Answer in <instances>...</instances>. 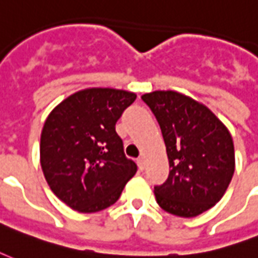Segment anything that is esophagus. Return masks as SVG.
Here are the masks:
<instances>
[{
	"instance_id": "obj_1",
	"label": "esophagus",
	"mask_w": 258,
	"mask_h": 258,
	"mask_svg": "<svg viewBox=\"0 0 258 258\" xmlns=\"http://www.w3.org/2000/svg\"><path fill=\"white\" fill-rule=\"evenodd\" d=\"M137 164H138V167H139V169H141V171H144L145 169V157H142V156H141V157L138 158V160H137Z\"/></svg>"
}]
</instances>
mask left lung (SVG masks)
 <instances>
[{"mask_svg": "<svg viewBox=\"0 0 258 258\" xmlns=\"http://www.w3.org/2000/svg\"><path fill=\"white\" fill-rule=\"evenodd\" d=\"M142 100L163 133L169 175L154 186L164 211L196 217L224 196L235 169L230 131L205 105L176 91H153Z\"/></svg>", "mask_w": 258, "mask_h": 258, "instance_id": "obj_1", "label": "left lung"}]
</instances>
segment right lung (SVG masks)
Wrapping results in <instances>:
<instances>
[{"instance_id":"add662e5","label":"right lung","mask_w":258,"mask_h":258,"mask_svg":"<svg viewBox=\"0 0 258 258\" xmlns=\"http://www.w3.org/2000/svg\"><path fill=\"white\" fill-rule=\"evenodd\" d=\"M137 98L131 91L91 87L70 95L47 116L41 167L51 191L81 213L113 205L137 164L125 157L116 121Z\"/></svg>"}]
</instances>
